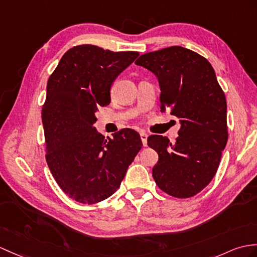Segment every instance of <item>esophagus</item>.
Returning <instances> with one entry per match:
<instances>
[{"instance_id": "1", "label": "esophagus", "mask_w": 257, "mask_h": 257, "mask_svg": "<svg viewBox=\"0 0 257 257\" xmlns=\"http://www.w3.org/2000/svg\"><path fill=\"white\" fill-rule=\"evenodd\" d=\"M140 138H141L143 147H147V145H148V135L146 133H141L140 134Z\"/></svg>"}]
</instances>
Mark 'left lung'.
Masks as SVG:
<instances>
[{
  "instance_id": "obj_1",
  "label": "left lung",
  "mask_w": 257,
  "mask_h": 257,
  "mask_svg": "<svg viewBox=\"0 0 257 257\" xmlns=\"http://www.w3.org/2000/svg\"><path fill=\"white\" fill-rule=\"evenodd\" d=\"M137 65L158 77L161 111L180 119L175 143L152 135L148 146L159 154L152 175L176 198H189L211 182L228 141L226 100L209 61L184 47L142 55Z\"/></svg>"
}]
</instances>
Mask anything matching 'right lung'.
<instances>
[{"label":"right lung","instance_id":"add662e5","mask_svg":"<svg viewBox=\"0 0 257 257\" xmlns=\"http://www.w3.org/2000/svg\"><path fill=\"white\" fill-rule=\"evenodd\" d=\"M138 56L75 46L48 80L41 110L47 164L63 192L81 204H96L114 194L142 147L133 129L105 139L94 127L98 107L110 103L112 82Z\"/></svg>","mask_w":257,"mask_h":257}]
</instances>
